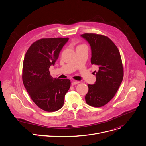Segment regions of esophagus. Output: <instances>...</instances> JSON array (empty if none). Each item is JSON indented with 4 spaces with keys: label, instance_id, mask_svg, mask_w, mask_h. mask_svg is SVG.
I'll use <instances>...</instances> for the list:
<instances>
[{
    "label": "esophagus",
    "instance_id": "obj_1",
    "mask_svg": "<svg viewBox=\"0 0 146 146\" xmlns=\"http://www.w3.org/2000/svg\"><path fill=\"white\" fill-rule=\"evenodd\" d=\"M78 83H80V81H72V86H74V85H76V84H78Z\"/></svg>",
    "mask_w": 146,
    "mask_h": 146
}]
</instances>
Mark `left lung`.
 Instances as JSON below:
<instances>
[{
	"instance_id": "8db88e82",
	"label": "left lung",
	"mask_w": 146,
	"mask_h": 146,
	"mask_svg": "<svg viewBox=\"0 0 146 146\" xmlns=\"http://www.w3.org/2000/svg\"><path fill=\"white\" fill-rule=\"evenodd\" d=\"M91 48L92 65L98 67L94 84H88L85 99L88 105L102 107L110 102L117 92L123 77V69L119 51L108 37L95 33L81 35Z\"/></svg>"
}]
</instances>
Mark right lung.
<instances>
[{
	"instance_id": "obj_1",
	"label": "right lung",
	"mask_w": 146,
	"mask_h": 146,
	"mask_svg": "<svg viewBox=\"0 0 146 146\" xmlns=\"http://www.w3.org/2000/svg\"><path fill=\"white\" fill-rule=\"evenodd\" d=\"M68 40L61 37L40 39L30 46L25 55L22 76L24 87L33 102L46 111L61 109L70 87V80L53 78L49 71Z\"/></svg>"
}]
</instances>
